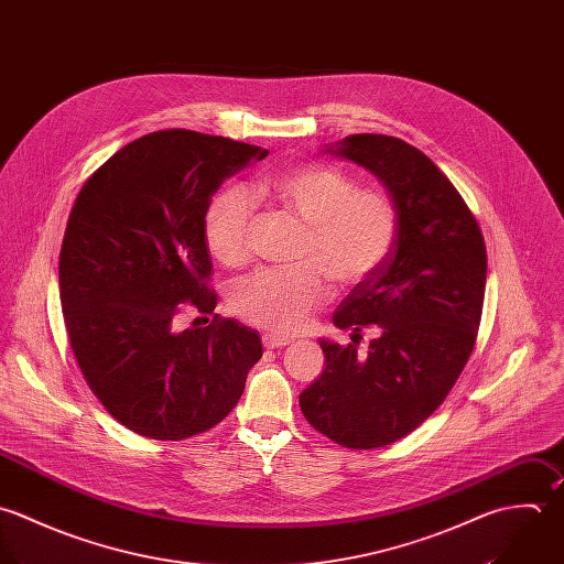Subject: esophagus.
<instances>
[{"label": "esophagus", "mask_w": 564, "mask_h": 564, "mask_svg": "<svg viewBox=\"0 0 564 564\" xmlns=\"http://www.w3.org/2000/svg\"><path fill=\"white\" fill-rule=\"evenodd\" d=\"M262 344L267 350H275V348H286L291 344V339L275 337V335H262Z\"/></svg>", "instance_id": "34e87169"}]
</instances>
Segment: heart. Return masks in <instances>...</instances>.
I'll return each instance as SVG.
<instances>
[{
  "mask_svg": "<svg viewBox=\"0 0 564 564\" xmlns=\"http://www.w3.org/2000/svg\"><path fill=\"white\" fill-rule=\"evenodd\" d=\"M282 209L300 218L306 236L300 245L302 267L262 269L240 280L231 293L234 311L273 335H295L328 300L324 275L352 286L387 260L398 236V212L389 196L361 189L339 169L306 164L258 186ZM253 198L247 189H223L209 205L205 238L214 258L240 267L249 258ZM312 264L308 265L307 262Z\"/></svg>",
  "mask_w": 564,
  "mask_h": 564,
  "instance_id": "1",
  "label": "heart"
}]
</instances>
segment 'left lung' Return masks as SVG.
<instances>
[{
  "instance_id": "obj_1",
  "label": "left lung",
  "mask_w": 564,
  "mask_h": 564,
  "mask_svg": "<svg viewBox=\"0 0 564 564\" xmlns=\"http://www.w3.org/2000/svg\"><path fill=\"white\" fill-rule=\"evenodd\" d=\"M384 186L398 212L387 260L339 304L350 346L319 339L326 370L300 393L306 420L346 448L387 446L417 429L453 389L479 330L486 291L481 229L446 175L389 135L326 147ZM376 330L368 356L356 344Z\"/></svg>"
}]
</instances>
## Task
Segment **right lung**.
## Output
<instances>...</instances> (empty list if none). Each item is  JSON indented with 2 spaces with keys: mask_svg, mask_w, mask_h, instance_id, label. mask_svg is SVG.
Wrapping results in <instances>:
<instances>
[{
  "mask_svg": "<svg viewBox=\"0 0 564 564\" xmlns=\"http://www.w3.org/2000/svg\"><path fill=\"white\" fill-rule=\"evenodd\" d=\"M267 155L229 138L158 131L120 149L78 192L58 258L69 346L105 409L144 437L216 426L262 357L258 330L236 319L214 315L182 330L177 315L184 302L214 313L209 200Z\"/></svg>",
  "mask_w": 564,
  "mask_h": 564,
  "instance_id": "right-lung-1",
  "label": "right lung"
}]
</instances>
